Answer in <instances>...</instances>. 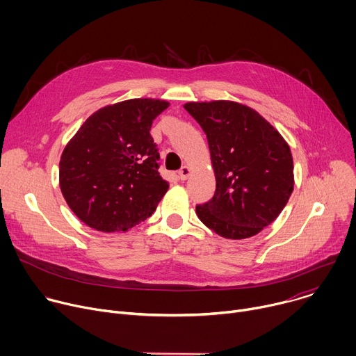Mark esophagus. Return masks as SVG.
Masks as SVG:
<instances>
[{"label": "esophagus", "instance_id": "1", "mask_svg": "<svg viewBox=\"0 0 356 356\" xmlns=\"http://www.w3.org/2000/svg\"><path fill=\"white\" fill-rule=\"evenodd\" d=\"M191 173V169L188 166H181V169L179 170V179L180 180H186Z\"/></svg>", "mask_w": 356, "mask_h": 356}]
</instances>
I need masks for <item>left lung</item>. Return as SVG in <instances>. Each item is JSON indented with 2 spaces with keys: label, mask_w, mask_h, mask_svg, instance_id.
I'll use <instances>...</instances> for the list:
<instances>
[{
  "label": "left lung",
  "mask_w": 356,
  "mask_h": 356,
  "mask_svg": "<svg viewBox=\"0 0 356 356\" xmlns=\"http://www.w3.org/2000/svg\"><path fill=\"white\" fill-rule=\"evenodd\" d=\"M207 135L216 193L195 207L200 221L228 239L257 235L282 213L294 186L291 152L255 110L234 101L187 103Z\"/></svg>",
  "instance_id": "obj_1"
}]
</instances>
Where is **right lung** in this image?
I'll return each instance as SVG.
<instances>
[{
  "mask_svg": "<svg viewBox=\"0 0 356 356\" xmlns=\"http://www.w3.org/2000/svg\"><path fill=\"white\" fill-rule=\"evenodd\" d=\"M168 107L152 98L107 106L90 115L66 145L60 190L86 225L120 232L154 214L169 184L158 172L161 156L149 131Z\"/></svg>",
  "mask_w": 356,
  "mask_h": 356,
  "instance_id": "obj_1",
  "label": "right lung"
}]
</instances>
